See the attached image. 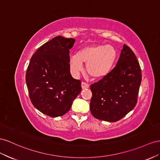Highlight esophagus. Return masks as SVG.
I'll list each match as a JSON object with an SVG mask.
<instances>
[{
  "label": "esophagus",
  "instance_id": "esophagus-1",
  "mask_svg": "<svg viewBox=\"0 0 160 160\" xmlns=\"http://www.w3.org/2000/svg\"><path fill=\"white\" fill-rule=\"evenodd\" d=\"M89 86H90L89 84L85 82H82V89L88 88Z\"/></svg>",
  "mask_w": 160,
  "mask_h": 160
}]
</instances>
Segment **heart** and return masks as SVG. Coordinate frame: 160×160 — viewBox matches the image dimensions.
<instances>
[{"instance_id":"heart-1","label":"heart","mask_w":160,"mask_h":160,"mask_svg":"<svg viewBox=\"0 0 160 160\" xmlns=\"http://www.w3.org/2000/svg\"><path fill=\"white\" fill-rule=\"evenodd\" d=\"M117 56L115 48L108 45H92L80 49L72 56L70 63L74 70H82V63H86L87 74L93 78L107 75L114 66Z\"/></svg>"}]
</instances>
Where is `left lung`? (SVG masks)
<instances>
[{
    "mask_svg": "<svg viewBox=\"0 0 160 160\" xmlns=\"http://www.w3.org/2000/svg\"><path fill=\"white\" fill-rule=\"evenodd\" d=\"M141 82L139 63L131 49L124 45L116 66L90 85V109L93 117L108 122L121 119L138 102Z\"/></svg>",
    "mask_w": 160,
    "mask_h": 160,
    "instance_id": "left-lung-1",
    "label": "left lung"
}]
</instances>
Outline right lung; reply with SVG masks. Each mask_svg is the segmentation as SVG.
I'll return each mask as SVG.
<instances>
[{
  "mask_svg": "<svg viewBox=\"0 0 160 160\" xmlns=\"http://www.w3.org/2000/svg\"><path fill=\"white\" fill-rule=\"evenodd\" d=\"M75 41L54 38L39 48L27 68L25 78L31 101L49 117L65 115L82 90L81 81L70 71V49Z\"/></svg>",
  "mask_w": 160,
  "mask_h": 160,
  "instance_id": "1",
  "label": "right lung"
}]
</instances>
